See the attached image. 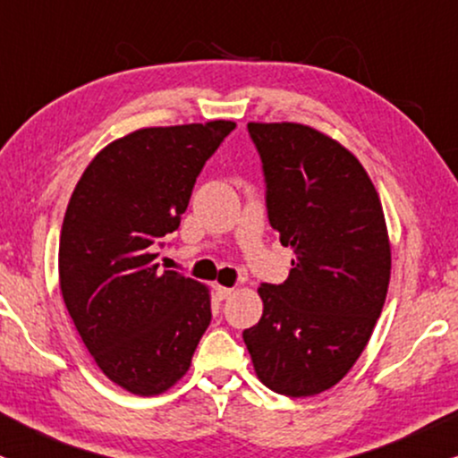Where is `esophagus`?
Wrapping results in <instances>:
<instances>
[{"label":"esophagus","mask_w":458,"mask_h":458,"mask_svg":"<svg viewBox=\"0 0 458 458\" xmlns=\"http://www.w3.org/2000/svg\"><path fill=\"white\" fill-rule=\"evenodd\" d=\"M234 289H230V286H222V284H216V297L217 300H228L230 295H233Z\"/></svg>","instance_id":"34e87169"}]
</instances>
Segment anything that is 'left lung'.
I'll list each match as a JSON object with an SVG mask.
<instances>
[{"mask_svg": "<svg viewBox=\"0 0 458 458\" xmlns=\"http://www.w3.org/2000/svg\"><path fill=\"white\" fill-rule=\"evenodd\" d=\"M266 207L295 251L283 284L264 283L259 322L242 333L272 392L308 398L344 379L386 303L392 247L369 174L337 140L301 123H249Z\"/></svg>", "mask_w": 458, "mask_h": 458, "instance_id": "left-lung-1", "label": "left lung"}]
</instances>
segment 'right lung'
<instances>
[{
    "instance_id": "add662e5",
    "label": "right lung",
    "mask_w": 458,
    "mask_h": 458,
    "mask_svg": "<svg viewBox=\"0 0 458 458\" xmlns=\"http://www.w3.org/2000/svg\"><path fill=\"white\" fill-rule=\"evenodd\" d=\"M236 127H144L105 146L77 182L60 230L64 306L98 369L136 395L174 387L211 322L205 284L158 272L205 161Z\"/></svg>"
}]
</instances>
